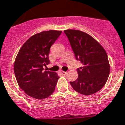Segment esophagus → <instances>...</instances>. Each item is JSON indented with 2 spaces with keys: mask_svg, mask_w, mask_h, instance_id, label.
<instances>
[{
  "mask_svg": "<svg viewBox=\"0 0 125 125\" xmlns=\"http://www.w3.org/2000/svg\"><path fill=\"white\" fill-rule=\"evenodd\" d=\"M61 73L62 75H67V72H63V71H62V72H61Z\"/></svg>",
  "mask_w": 125,
  "mask_h": 125,
  "instance_id": "esophagus-1",
  "label": "esophagus"
}]
</instances>
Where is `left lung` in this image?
<instances>
[{"label":"left lung","mask_w":125,"mask_h":125,"mask_svg":"<svg viewBox=\"0 0 125 125\" xmlns=\"http://www.w3.org/2000/svg\"><path fill=\"white\" fill-rule=\"evenodd\" d=\"M76 59L83 66L77 69L78 79L70 84L77 92L91 95L100 91L107 82L110 64L104 47L91 36L79 30H65Z\"/></svg>","instance_id":"1"}]
</instances>
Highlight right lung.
I'll return each mask as SVG.
<instances>
[{
	"label": "right lung",
	"instance_id": "1",
	"mask_svg": "<svg viewBox=\"0 0 125 125\" xmlns=\"http://www.w3.org/2000/svg\"><path fill=\"white\" fill-rule=\"evenodd\" d=\"M61 31L50 30L33 35L27 40L16 55L14 72L20 87L31 97L42 100L55 90L58 74L43 71L50 63V47L61 34Z\"/></svg>",
	"mask_w": 125,
	"mask_h": 125
}]
</instances>
